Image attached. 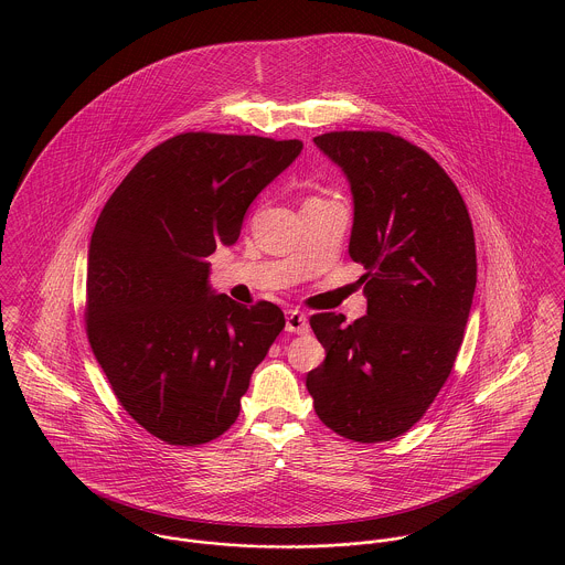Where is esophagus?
<instances>
[{"label": "esophagus", "mask_w": 565, "mask_h": 565, "mask_svg": "<svg viewBox=\"0 0 565 565\" xmlns=\"http://www.w3.org/2000/svg\"><path fill=\"white\" fill-rule=\"evenodd\" d=\"M285 328H287V332L305 334V332H309V320H307V316L302 311L291 309V311H287V326Z\"/></svg>", "instance_id": "obj_1"}]
</instances>
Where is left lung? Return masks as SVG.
<instances>
[{
	"instance_id": "obj_1",
	"label": "left lung",
	"mask_w": 565,
	"mask_h": 565,
	"mask_svg": "<svg viewBox=\"0 0 565 565\" xmlns=\"http://www.w3.org/2000/svg\"><path fill=\"white\" fill-rule=\"evenodd\" d=\"M313 143L352 193L348 254L367 274V316L320 313L326 348L307 374L334 433L390 441L435 401L455 365L477 289L475 231L461 193L424 150L390 132H328Z\"/></svg>"
}]
</instances>
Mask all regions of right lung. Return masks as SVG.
Wrapping results in <instances>:
<instances>
[{"instance_id": "add662e5", "label": "right lung", "mask_w": 565, "mask_h": 565, "mask_svg": "<svg viewBox=\"0 0 565 565\" xmlns=\"http://www.w3.org/2000/svg\"><path fill=\"white\" fill-rule=\"evenodd\" d=\"M302 141L186 132L148 152L97 217L86 332L121 406L171 446L226 433L252 372L285 328L271 302L217 294L209 256L233 245L254 198Z\"/></svg>"}]
</instances>
